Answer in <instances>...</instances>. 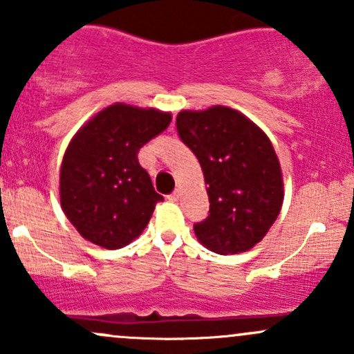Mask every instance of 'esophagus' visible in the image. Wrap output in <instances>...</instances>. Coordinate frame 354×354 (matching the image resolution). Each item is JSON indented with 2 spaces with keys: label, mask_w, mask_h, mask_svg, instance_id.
Segmentation results:
<instances>
[{
  "label": "esophagus",
  "mask_w": 354,
  "mask_h": 354,
  "mask_svg": "<svg viewBox=\"0 0 354 354\" xmlns=\"http://www.w3.org/2000/svg\"><path fill=\"white\" fill-rule=\"evenodd\" d=\"M167 200H171V202H178V200H180V190L173 192V194H171L169 197H167Z\"/></svg>",
  "instance_id": "1"
}]
</instances>
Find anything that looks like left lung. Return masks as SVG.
I'll use <instances>...</instances> for the list:
<instances>
[{
    "label": "left lung",
    "mask_w": 354,
    "mask_h": 354,
    "mask_svg": "<svg viewBox=\"0 0 354 354\" xmlns=\"http://www.w3.org/2000/svg\"><path fill=\"white\" fill-rule=\"evenodd\" d=\"M176 128L202 166L210 202L207 219L194 226L197 240L219 255L253 248L284 200L283 171L266 131L226 106L180 111Z\"/></svg>",
    "instance_id": "left-lung-1"
}]
</instances>
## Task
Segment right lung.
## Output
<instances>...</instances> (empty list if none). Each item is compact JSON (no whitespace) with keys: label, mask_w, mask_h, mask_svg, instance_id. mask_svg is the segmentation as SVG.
<instances>
[{"label":"right lung","mask_w":354,"mask_h":354,"mask_svg":"<svg viewBox=\"0 0 354 354\" xmlns=\"http://www.w3.org/2000/svg\"><path fill=\"white\" fill-rule=\"evenodd\" d=\"M171 120L166 111L116 102L73 135L59 171V200L80 236L108 250L140 236L162 195L137 154Z\"/></svg>","instance_id":"add662e5"}]
</instances>
